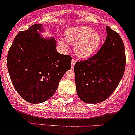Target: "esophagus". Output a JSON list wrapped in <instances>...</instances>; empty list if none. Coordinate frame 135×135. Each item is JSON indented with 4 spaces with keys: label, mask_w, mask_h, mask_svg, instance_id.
Segmentation results:
<instances>
[{
    "label": "esophagus",
    "mask_w": 135,
    "mask_h": 135,
    "mask_svg": "<svg viewBox=\"0 0 135 135\" xmlns=\"http://www.w3.org/2000/svg\"><path fill=\"white\" fill-rule=\"evenodd\" d=\"M76 59H72V60H71V68H74V65H75V64H76Z\"/></svg>",
    "instance_id": "34e87169"
}]
</instances>
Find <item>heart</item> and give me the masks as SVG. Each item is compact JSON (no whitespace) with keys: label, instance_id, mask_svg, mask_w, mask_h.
<instances>
[{"label":"heart","instance_id":"heart-1","mask_svg":"<svg viewBox=\"0 0 135 135\" xmlns=\"http://www.w3.org/2000/svg\"><path fill=\"white\" fill-rule=\"evenodd\" d=\"M65 39L68 43L75 45L74 51L76 55L83 59L92 56L96 51L101 43L100 35L94 31L88 26L71 27L65 33ZM65 46V42L60 41Z\"/></svg>","mask_w":135,"mask_h":135}]
</instances>
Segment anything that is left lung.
<instances>
[{
	"instance_id": "left-lung-1",
	"label": "left lung",
	"mask_w": 135,
	"mask_h": 135,
	"mask_svg": "<svg viewBox=\"0 0 135 135\" xmlns=\"http://www.w3.org/2000/svg\"><path fill=\"white\" fill-rule=\"evenodd\" d=\"M106 39L97 54L74 65L76 91L84 102L97 104L108 98L122 79L126 65L124 43L106 26Z\"/></svg>"
}]
</instances>
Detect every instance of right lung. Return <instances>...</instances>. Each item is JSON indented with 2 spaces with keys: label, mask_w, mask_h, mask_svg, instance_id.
Returning <instances> with one entry per match:
<instances>
[{
  "label": "right lung",
  "mask_w": 135,
  "mask_h": 135,
  "mask_svg": "<svg viewBox=\"0 0 135 135\" xmlns=\"http://www.w3.org/2000/svg\"><path fill=\"white\" fill-rule=\"evenodd\" d=\"M35 24L20 31L7 55V68L11 81L25 100L39 104L50 98L59 81L71 68V57L59 54L54 37L45 39Z\"/></svg>",
  "instance_id": "right-lung-1"
}]
</instances>
